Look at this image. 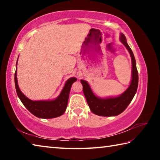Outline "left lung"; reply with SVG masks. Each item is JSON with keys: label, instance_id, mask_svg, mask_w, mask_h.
Masks as SVG:
<instances>
[{"label": "left lung", "instance_id": "8db88e82", "mask_svg": "<svg viewBox=\"0 0 160 160\" xmlns=\"http://www.w3.org/2000/svg\"><path fill=\"white\" fill-rule=\"evenodd\" d=\"M120 41L128 49L131 57L132 71L131 81L127 90L121 95L113 97L101 98L97 97L92 90L90 85L87 81L81 80L82 85L83 93L90 107L91 112L94 114L102 116H115L125 110L132 101L135 93H136L138 85V72L136 68V62L133 53L127 44L126 38L123 34H121Z\"/></svg>", "mask_w": 160, "mask_h": 160}]
</instances>
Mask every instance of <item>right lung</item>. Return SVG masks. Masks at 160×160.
Here are the masks:
<instances>
[{
	"instance_id": "1",
	"label": "right lung",
	"mask_w": 160,
	"mask_h": 160,
	"mask_svg": "<svg viewBox=\"0 0 160 160\" xmlns=\"http://www.w3.org/2000/svg\"><path fill=\"white\" fill-rule=\"evenodd\" d=\"M17 63L15 72V85L18 96L27 109L32 114L41 118H53L63 115L66 112L68 101L70 88L77 78H70L68 80L59 95L53 100H40L33 101L28 99L19 88L17 78Z\"/></svg>"
}]
</instances>
